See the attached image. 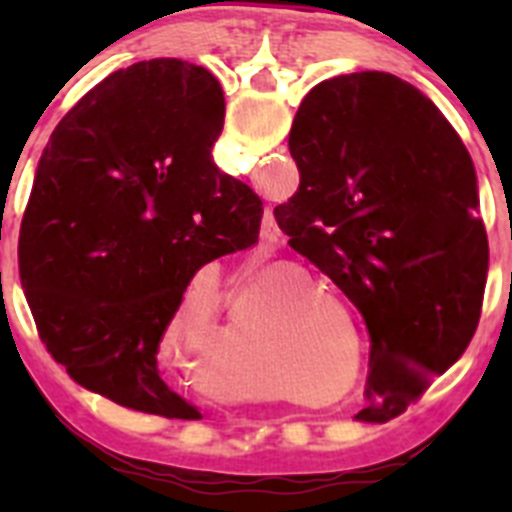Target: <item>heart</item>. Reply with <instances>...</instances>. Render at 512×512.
Returning <instances> with one entry per match:
<instances>
[{
	"label": "heart",
	"instance_id": "obj_1",
	"mask_svg": "<svg viewBox=\"0 0 512 512\" xmlns=\"http://www.w3.org/2000/svg\"><path fill=\"white\" fill-rule=\"evenodd\" d=\"M279 284H284V279L269 277L264 282V287L277 289ZM230 330H233V338H235V343H238V346H248V343L253 341V333H251L253 328H251V320H248L246 312H241V315H235L233 323H230ZM341 351H343V348H341Z\"/></svg>",
	"mask_w": 512,
	"mask_h": 512
}]
</instances>
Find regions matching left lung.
I'll list each match as a JSON object with an SVG mask.
<instances>
[{
  "label": "left lung",
  "mask_w": 512,
  "mask_h": 512,
  "mask_svg": "<svg viewBox=\"0 0 512 512\" xmlns=\"http://www.w3.org/2000/svg\"><path fill=\"white\" fill-rule=\"evenodd\" d=\"M289 153L300 187L274 217L361 312L372 372L356 418L382 423L456 364L477 330L490 246L472 156L431 99L384 71L312 87Z\"/></svg>",
  "instance_id": "obj_1"
}]
</instances>
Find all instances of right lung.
Returning a JSON list of instances; mask_svg holds the SVG:
<instances>
[{"instance_id":"add662e5","label":"right lung","mask_w":512,"mask_h":512,"mask_svg":"<svg viewBox=\"0 0 512 512\" xmlns=\"http://www.w3.org/2000/svg\"><path fill=\"white\" fill-rule=\"evenodd\" d=\"M225 99L179 58L102 79L38 161L20 228V282L48 354L74 382L143 413L182 397L158 377L164 330L212 259L259 241L264 207L212 164Z\"/></svg>"}]
</instances>
